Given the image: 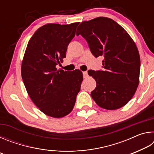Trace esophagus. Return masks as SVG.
<instances>
[{
    "instance_id": "34e87169",
    "label": "esophagus",
    "mask_w": 154,
    "mask_h": 154,
    "mask_svg": "<svg viewBox=\"0 0 154 154\" xmlns=\"http://www.w3.org/2000/svg\"><path fill=\"white\" fill-rule=\"evenodd\" d=\"M83 77L85 78H87L88 77V72L87 71H84L83 72Z\"/></svg>"
}]
</instances>
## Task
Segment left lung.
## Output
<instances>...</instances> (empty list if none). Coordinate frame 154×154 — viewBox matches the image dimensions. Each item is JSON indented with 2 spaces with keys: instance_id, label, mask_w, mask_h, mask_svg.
<instances>
[{
  "instance_id": "1",
  "label": "left lung",
  "mask_w": 154,
  "mask_h": 154,
  "mask_svg": "<svg viewBox=\"0 0 154 154\" xmlns=\"http://www.w3.org/2000/svg\"><path fill=\"white\" fill-rule=\"evenodd\" d=\"M82 35L96 58L104 56L103 70H89L96 87L91 96L97 105L107 110L124 106L133 97L139 83L140 60L134 41L114 20L98 17L80 24Z\"/></svg>"
}]
</instances>
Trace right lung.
I'll use <instances>...</instances> for the list:
<instances>
[{"mask_svg":"<svg viewBox=\"0 0 154 154\" xmlns=\"http://www.w3.org/2000/svg\"><path fill=\"white\" fill-rule=\"evenodd\" d=\"M79 22L40 27L28 41L21 72L31 100L48 116L60 118L72 111L83 81L82 72L57 70Z\"/></svg>","mask_w":154,"mask_h":154,"instance_id":"right-lung-1","label":"right lung"}]
</instances>
